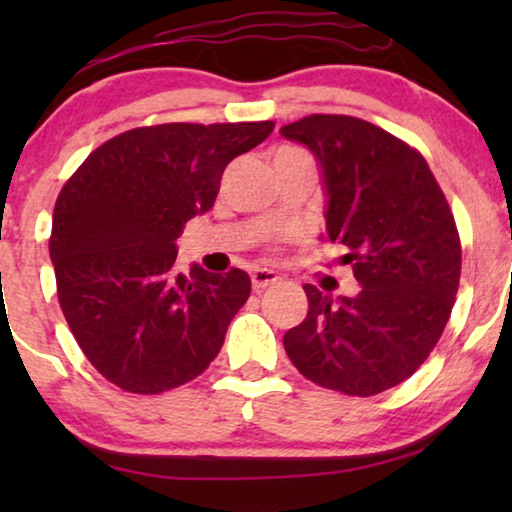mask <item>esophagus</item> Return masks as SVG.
I'll list each match as a JSON object with an SVG mask.
<instances>
[{"label": "esophagus", "mask_w": 512, "mask_h": 512, "mask_svg": "<svg viewBox=\"0 0 512 512\" xmlns=\"http://www.w3.org/2000/svg\"><path fill=\"white\" fill-rule=\"evenodd\" d=\"M277 282H279V275L268 268H258L251 272V284H254V291H263Z\"/></svg>", "instance_id": "1"}]
</instances>
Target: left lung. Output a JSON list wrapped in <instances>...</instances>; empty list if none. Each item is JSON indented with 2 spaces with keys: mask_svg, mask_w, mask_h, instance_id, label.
<instances>
[{
  "mask_svg": "<svg viewBox=\"0 0 512 512\" xmlns=\"http://www.w3.org/2000/svg\"><path fill=\"white\" fill-rule=\"evenodd\" d=\"M282 137L312 151L326 195V233L342 244L356 296L305 284L307 317L284 349L307 380L375 396L415 373L436 347L459 289L461 244L438 181L401 139L354 116L312 114Z\"/></svg>",
  "mask_w": 512,
  "mask_h": 512,
  "instance_id": "obj_1",
  "label": "left lung"
}]
</instances>
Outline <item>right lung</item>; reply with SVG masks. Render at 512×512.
<instances>
[{"label":"right lung","instance_id":"add662e5","mask_svg":"<svg viewBox=\"0 0 512 512\" xmlns=\"http://www.w3.org/2000/svg\"><path fill=\"white\" fill-rule=\"evenodd\" d=\"M275 123H165L123 132L83 160L53 209L51 261L76 342L132 394L191 382L221 352L251 279L177 272L186 221L214 207L221 174Z\"/></svg>","mask_w":512,"mask_h":512}]
</instances>
